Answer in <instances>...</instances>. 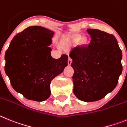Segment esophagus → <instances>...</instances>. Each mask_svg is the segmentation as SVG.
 I'll use <instances>...</instances> for the list:
<instances>
[{"label":"esophagus","instance_id":"esophagus-1","mask_svg":"<svg viewBox=\"0 0 127 127\" xmlns=\"http://www.w3.org/2000/svg\"><path fill=\"white\" fill-rule=\"evenodd\" d=\"M71 63H72V59L71 58H68V64L69 65H70L71 64Z\"/></svg>","mask_w":127,"mask_h":127}]
</instances>
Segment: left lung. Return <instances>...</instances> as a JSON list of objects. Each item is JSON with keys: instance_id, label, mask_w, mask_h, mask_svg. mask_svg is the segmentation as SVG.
Returning <instances> with one entry per match:
<instances>
[{"instance_id": "8db88e82", "label": "left lung", "mask_w": 127, "mask_h": 127, "mask_svg": "<svg viewBox=\"0 0 127 127\" xmlns=\"http://www.w3.org/2000/svg\"><path fill=\"white\" fill-rule=\"evenodd\" d=\"M87 31L91 42L74 48L69 56L74 69V94L82 101L93 102L117 85L123 69L122 52L113 35L97 29Z\"/></svg>"}]
</instances>
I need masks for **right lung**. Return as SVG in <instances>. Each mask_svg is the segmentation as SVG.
I'll return each instance as SVG.
<instances>
[{
    "mask_svg": "<svg viewBox=\"0 0 127 127\" xmlns=\"http://www.w3.org/2000/svg\"><path fill=\"white\" fill-rule=\"evenodd\" d=\"M54 32L40 26L29 27L11 40L5 54V71L12 88L29 100L44 101L50 84L68 65V56L51 55Z\"/></svg>",
    "mask_w": 127,
    "mask_h": 127,
    "instance_id": "add662e5",
    "label": "right lung"
}]
</instances>
